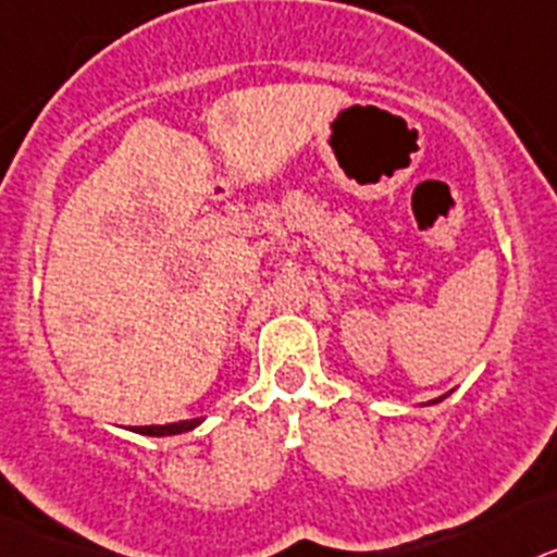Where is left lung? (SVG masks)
Segmentation results:
<instances>
[{
  "mask_svg": "<svg viewBox=\"0 0 557 557\" xmlns=\"http://www.w3.org/2000/svg\"><path fill=\"white\" fill-rule=\"evenodd\" d=\"M443 398H446V395H443ZM443 398H437V400H429V404H440V400H443Z\"/></svg>",
  "mask_w": 557,
  "mask_h": 557,
  "instance_id": "left-lung-1",
  "label": "left lung"
}]
</instances>
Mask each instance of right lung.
<instances>
[{
    "mask_svg": "<svg viewBox=\"0 0 557 557\" xmlns=\"http://www.w3.org/2000/svg\"><path fill=\"white\" fill-rule=\"evenodd\" d=\"M201 423V418L193 420H178V423H164V425H134L132 432L137 434H148V437H171V434H185L190 429Z\"/></svg>",
    "mask_w": 557,
    "mask_h": 557,
    "instance_id": "1",
    "label": "right lung"
}]
</instances>
